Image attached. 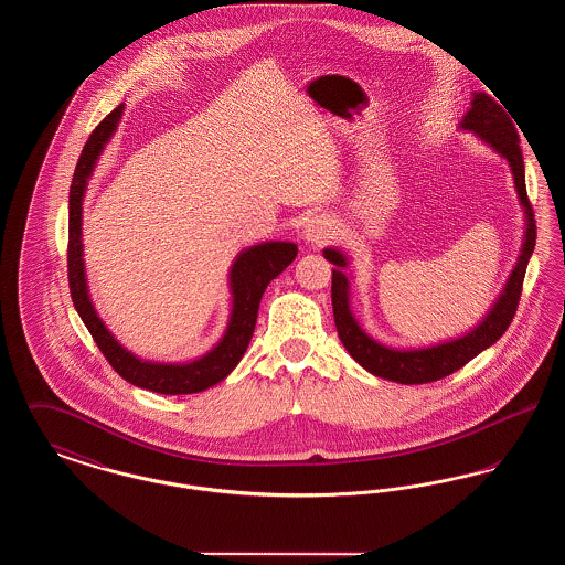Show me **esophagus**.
<instances>
[{"label": "esophagus", "instance_id": "1", "mask_svg": "<svg viewBox=\"0 0 565 565\" xmlns=\"http://www.w3.org/2000/svg\"><path fill=\"white\" fill-rule=\"evenodd\" d=\"M302 235L311 245H322L328 239H332L334 222L328 215H313L311 220H307V224L302 228Z\"/></svg>", "mask_w": 565, "mask_h": 565}]
</instances>
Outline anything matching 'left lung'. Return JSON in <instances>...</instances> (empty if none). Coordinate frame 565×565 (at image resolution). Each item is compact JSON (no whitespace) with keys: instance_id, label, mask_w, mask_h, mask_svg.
Instances as JSON below:
<instances>
[{"instance_id":"obj_1","label":"left lung","mask_w":565,"mask_h":565,"mask_svg":"<svg viewBox=\"0 0 565 565\" xmlns=\"http://www.w3.org/2000/svg\"><path fill=\"white\" fill-rule=\"evenodd\" d=\"M509 114L487 93H475L470 109L459 122V129L472 131L489 148H493L502 159L509 161L512 178H514V189L525 214V239L521 245V254L516 258L511 277L502 295L498 296V300L489 309V313L470 332H466L463 337H457L454 341H445V343H438L431 348H419V350H394L379 343L362 330V326L351 313L350 279L343 273L348 267L345 254L334 247L323 249V258L334 265L332 311H334L339 339L343 348L350 351L351 358L371 375L396 381L403 385L438 381L443 376L456 373L472 358H477L481 351L491 348L511 326L519 298H521L525 269L536 245V220H534V210L530 205L527 190H525V167H523V154L519 146V135Z\"/></svg>"}]
</instances>
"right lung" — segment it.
Segmentation results:
<instances>
[{
	"mask_svg": "<svg viewBox=\"0 0 565 565\" xmlns=\"http://www.w3.org/2000/svg\"><path fill=\"white\" fill-rule=\"evenodd\" d=\"M122 109L125 104L111 109L108 116L95 127V131L82 148L81 159L74 171L72 189H70V243H67V277H70L72 300L82 322L93 334L97 348L106 355L111 369L125 381L164 396L196 394L220 383L239 364L254 334L260 298L265 295L270 279H275L295 260L298 247L296 243L290 242L258 243L243 249L242 254L235 258L228 273V284L233 295L228 326L214 350L207 351L205 355L186 364H164V362L141 360L131 351L125 350L114 339V334L106 328V323L102 322V318L93 307L88 286H86V275H84V260H82V199L99 154L104 152L106 143L120 122Z\"/></svg>",
	"mask_w": 565,
	"mask_h": 565,
	"instance_id": "1",
	"label": "right lung"
}]
</instances>
